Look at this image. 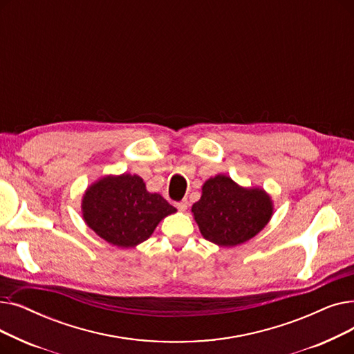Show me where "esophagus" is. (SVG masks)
Segmentation results:
<instances>
[{
    "mask_svg": "<svg viewBox=\"0 0 354 354\" xmlns=\"http://www.w3.org/2000/svg\"><path fill=\"white\" fill-rule=\"evenodd\" d=\"M176 208L179 209V211H187V208H188V201L187 199H182V201H179V203H176Z\"/></svg>",
    "mask_w": 354,
    "mask_h": 354,
    "instance_id": "obj_1",
    "label": "esophagus"
}]
</instances>
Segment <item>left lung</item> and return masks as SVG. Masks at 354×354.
<instances>
[{"label":"left lung","mask_w":354,"mask_h":354,"mask_svg":"<svg viewBox=\"0 0 354 354\" xmlns=\"http://www.w3.org/2000/svg\"><path fill=\"white\" fill-rule=\"evenodd\" d=\"M191 211L205 240L220 248H234L268 225L273 201L263 188H245L218 174L204 182L201 198Z\"/></svg>","instance_id":"obj_1"}]
</instances>
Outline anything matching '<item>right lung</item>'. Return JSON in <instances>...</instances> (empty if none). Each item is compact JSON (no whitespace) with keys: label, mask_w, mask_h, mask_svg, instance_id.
Masks as SVG:
<instances>
[{"label":"right lung","mask_w":354,"mask_h":354,"mask_svg":"<svg viewBox=\"0 0 354 354\" xmlns=\"http://www.w3.org/2000/svg\"><path fill=\"white\" fill-rule=\"evenodd\" d=\"M85 224L106 243L121 249L136 248L146 241L158 224L175 214L166 199L146 189L139 175H105L82 195Z\"/></svg>","instance_id":"right-lung-1"}]
</instances>
